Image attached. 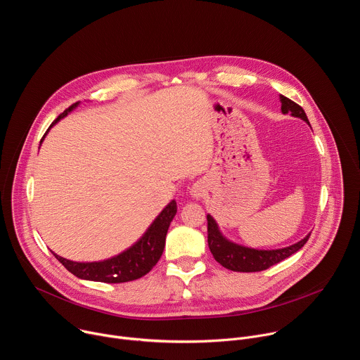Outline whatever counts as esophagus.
Returning <instances> with one entry per match:
<instances>
[{"mask_svg": "<svg viewBox=\"0 0 360 360\" xmlns=\"http://www.w3.org/2000/svg\"><path fill=\"white\" fill-rule=\"evenodd\" d=\"M205 192H207V189H205V185L202 182H195L191 188V196L193 199H200L205 195Z\"/></svg>", "mask_w": 360, "mask_h": 360, "instance_id": "1", "label": "esophagus"}]
</instances>
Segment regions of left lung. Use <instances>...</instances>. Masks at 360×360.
Masks as SVG:
<instances>
[{"label": "left lung", "mask_w": 360, "mask_h": 360, "mask_svg": "<svg viewBox=\"0 0 360 360\" xmlns=\"http://www.w3.org/2000/svg\"><path fill=\"white\" fill-rule=\"evenodd\" d=\"M281 99V110L282 114L290 112L292 117L300 118L304 122L309 124L307 121V117L300 105H297L296 102L290 101L289 98L279 95ZM311 125V124H309ZM208 245L210 249L214 255V258L217 262H219L224 268L235 272H259L265 271L281 261L289 258L290 255L297 252L306 242L309 239L311 233L306 235L302 240L297 243H293L286 248L281 249H272V250H264V249H253V248H246L242 245H238L229 239H226L222 232L219 231V226L217 221L208 214Z\"/></svg>", "instance_id": "left-lung-1"}]
</instances>
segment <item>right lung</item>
Wrapping results in <instances>:
<instances>
[{"instance_id":"obj_1","label":"right lung","mask_w":360,"mask_h":360,"mask_svg":"<svg viewBox=\"0 0 360 360\" xmlns=\"http://www.w3.org/2000/svg\"><path fill=\"white\" fill-rule=\"evenodd\" d=\"M78 105L79 102H75V104L67 108L53 124L49 125V128H53L60 120L67 117ZM45 135L42 136V139L45 138ZM175 214H176V202L171 200L161 211V214L155 218V221L149 225L145 233L132 246H129L127 250L121 252L120 255L112 256L110 259L98 261V262H74L63 258V256L54 252L53 253L56 258L77 278H81L85 281L105 282V283H122V282L135 281L146 275L160 261L165 248L167 232Z\"/></svg>"}]
</instances>
